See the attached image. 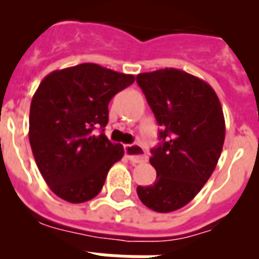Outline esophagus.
<instances>
[{
	"label": "esophagus",
	"instance_id": "34e87169",
	"mask_svg": "<svg viewBox=\"0 0 259 259\" xmlns=\"http://www.w3.org/2000/svg\"><path fill=\"white\" fill-rule=\"evenodd\" d=\"M125 157L132 163H140L146 159V155L144 149L139 145H124Z\"/></svg>",
	"mask_w": 259,
	"mask_h": 259
}]
</instances>
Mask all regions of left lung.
Wrapping results in <instances>:
<instances>
[{
    "label": "left lung",
    "mask_w": 259,
    "mask_h": 259,
    "mask_svg": "<svg viewBox=\"0 0 259 259\" xmlns=\"http://www.w3.org/2000/svg\"><path fill=\"white\" fill-rule=\"evenodd\" d=\"M136 81L161 125L159 145L150 150L157 179L137 187L149 209L170 212L191 202L209 180L223 149L226 124L214 89L176 68L144 72Z\"/></svg>",
    "instance_id": "obj_1"
}]
</instances>
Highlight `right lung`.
Here are the masks:
<instances>
[{
	"mask_svg": "<svg viewBox=\"0 0 259 259\" xmlns=\"http://www.w3.org/2000/svg\"><path fill=\"white\" fill-rule=\"evenodd\" d=\"M134 75L96 63L57 70L44 77L29 109V144L53 193L71 203L96 197L124 149L104 134L109 102ZM96 127L102 128L96 134Z\"/></svg>",
	"mask_w": 259,
	"mask_h": 259,
	"instance_id": "obj_1",
	"label": "right lung"
}]
</instances>
